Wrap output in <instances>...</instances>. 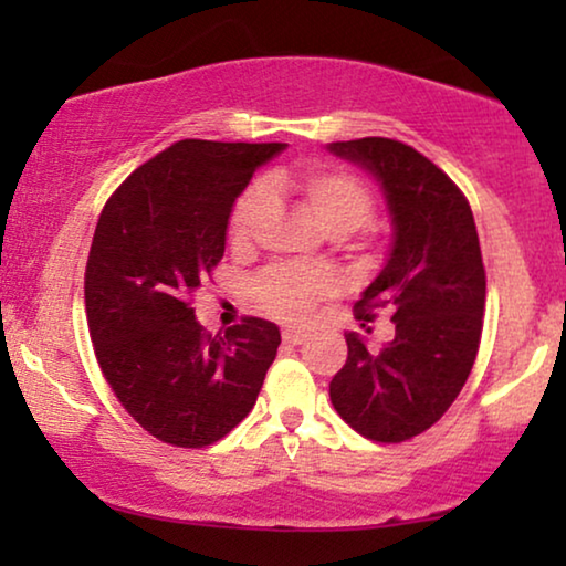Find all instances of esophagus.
<instances>
[{
  "mask_svg": "<svg viewBox=\"0 0 566 566\" xmlns=\"http://www.w3.org/2000/svg\"><path fill=\"white\" fill-rule=\"evenodd\" d=\"M306 332H301V329H283V343H289V345H301V343H306Z\"/></svg>",
  "mask_w": 566,
  "mask_h": 566,
  "instance_id": "1",
  "label": "esophagus"
}]
</instances>
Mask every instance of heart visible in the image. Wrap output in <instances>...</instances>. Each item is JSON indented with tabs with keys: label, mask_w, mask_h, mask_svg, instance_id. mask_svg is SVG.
Instances as JSON below:
<instances>
[{
	"label": "heart",
	"mask_w": 566,
	"mask_h": 566,
	"mask_svg": "<svg viewBox=\"0 0 566 566\" xmlns=\"http://www.w3.org/2000/svg\"><path fill=\"white\" fill-rule=\"evenodd\" d=\"M265 196L293 198L312 216L327 237L343 239L366 227L374 216V198L358 177L335 167H277L265 177L262 190H250L237 200L229 219V242L242 250L252 242L262 216L268 211ZM332 291L329 277L293 265L265 270L254 283L258 304L283 322H304L312 306Z\"/></svg>",
	"instance_id": "1"
}]
</instances>
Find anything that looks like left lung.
<instances>
[{"label": "left lung", "mask_w": 566, "mask_h": 566, "mask_svg": "<svg viewBox=\"0 0 566 566\" xmlns=\"http://www.w3.org/2000/svg\"><path fill=\"white\" fill-rule=\"evenodd\" d=\"M327 149L374 175L394 229L381 273L355 304L363 322L389 308L394 337L368 350L347 332L329 399L360 436L401 443L446 415L476 360L486 277L474 213L451 177L412 146L368 136Z\"/></svg>", "instance_id": "left-lung-1"}]
</instances>
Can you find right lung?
I'll return each mask as SVG.
<instances>
[{"label": "right lung", "instance_id": "1", "mask_svg": "<svg viewBox=\"0 0 566 566\" xmlns=\"http://www.w3.org/2000/svg\"><path fill=\"white\" fill-rule=\"evenodd\" d=\"M285 144L185 138L126 177L99 213L84 273L90 337L126 412L180 448L250 415L281 329L247 316L206 335L190 296L219 265L234 200Z\"/></svg>", "mask_w": 566, "mask_h": 566}]
</instances>
